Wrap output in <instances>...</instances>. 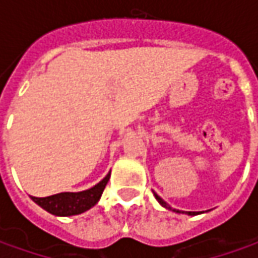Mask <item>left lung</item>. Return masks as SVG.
<instances>
[{"label":"left lung","instance_id":"left-lung-1","mask_svg":"<svg viewBox=\"0 0 258 258\" xmlns=\"http://www.w3.org/2000/svg\"><path fill=\"white\" fill-rule=\"evenodd\" d=\"M154 195H155V198H156V201L161 204L162 207H165L166 210H169V211H173V213H178V214H188V215H197V214H200V213H195V211H186V213H185V211H179V210H175V208H172L171 205H168V204L165 203L164 200H162V198H161V197H159L158 194L154 192Z\"/></svg>","mask_w":258,"mask_h":258}]
</instances>
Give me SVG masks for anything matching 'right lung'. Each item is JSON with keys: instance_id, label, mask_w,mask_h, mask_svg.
<instances>
[{"instance_id": "right-lung-1", "label": "right lung", "mask_w": 258, "mask_h": 258, "mask_svg": "<svg viewBox=\"0 0 258 258\" xmlns=\"http://www.w3.org/2000/svg\"><path fill=\"white\" fill-rule=\"evenodd\" d=\"M110 178V172L104 176L103 179L94 186L80 191V192H60L44 198L31 197V200L37 205H40L47 213L57 215V217H70V215H79L90 210L100 200L103 194L104 186Z\"/></svg>"}]
</instances>
